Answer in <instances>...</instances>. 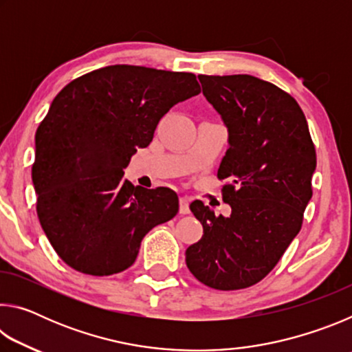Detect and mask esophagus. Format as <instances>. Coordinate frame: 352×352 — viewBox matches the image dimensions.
I'll list each match as a JSON object with an SVG mask.
<instances>
[{
    "label": "esophagus",
    "mask_w": 352,
    "mask_h": 352,
    "mask_svg": "<svg viewBox=\"0 0 352 352\" xmlns=\"http://www.w3.org/2000/svg\"><path fill=\"white\" fill-rule=\"evenodd\" d=\"M180 214H189V199L180 197Z\"/></svg>",
    "instance_id": "esophagus-1"
}]
</instances>
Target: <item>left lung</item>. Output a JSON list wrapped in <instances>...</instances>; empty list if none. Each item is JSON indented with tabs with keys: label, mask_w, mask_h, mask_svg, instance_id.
I'll use <instances>...</instances> for the list:
<instances>
[{
	"label": "left lung",
	"mask_w": 352,
	"mask_h": 352,
	"mask_svg": "<svg viewBox=\"0 0 352 352\" xmlns=\"http://www.w3.org/2000/svg\"><path fill=\"white\" fill-rule=\"evenodd\" d=\"M199 79L228 129L217 178L226 180L222 199L231 214L190 204L204 236L188 247L186 265L208 287L239 290L269 275L300 233L317 155L305 113L289 93L248 74Z\"/></svg>",
	"instance_id": "left-lung-1"
}]
</instances>
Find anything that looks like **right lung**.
Wrapping results in <instances>:
<instances>
[{"instance_id":"obj_1","label":"right lung","mask_w":352,"mask_h":352,"mask_svg":"<svg viewBox=\"0 0 352 352\" xmlns=\"http://www.w3.org/2000/svg\"><path fill=\"white\" fill-rule=\"evenodd\" d=\"M199 93L192 73L111 65L54 98L35 133L32 183L40 225L65 264L93 276L126 270L142 237L178 212L174 190L122 175L160 119Z\"/></svg>"}]
</instances>
